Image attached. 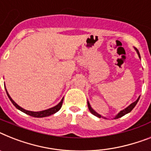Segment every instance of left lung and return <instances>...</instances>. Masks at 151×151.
<instances>
[{"label":"left lung","instance_id":"obj_1","mask_svg":"<svg viewBox=\"0 0 151 151\" xmlns=\"http://www.w3.org/2000/svg\"><path fill=\"white\" fill-rule=\"evenodd\" d=\"M134 49H135V50H136V51H137V54H138V57H139V58H140V53H139L138 50H137V48H135V47H134ZM139 99H140V96H139V97H138L136 101H134V102H133L132 104H130L129 105L128 107H126V108H125V109H124V110H122V111H120V112H119L118 114H116V116H114V119L120 118V117H121V116H124L125 114H128V113H130V111H132L133 109L134 108V107L136 106V104H137V102H138V101H139ZM87 106H88V108H89L90 112H91V114H93V115H94V116H97V117H100V118H101V117H103V118H104V119H107V118H106V117H105V116H101V115L99 114L98 113L96 112V111H95L94 110H93V109L92 108V107H91V104H90L89 101H87Z\"/></svg>","mask_w":151,"mask_h":151}]
</instances>
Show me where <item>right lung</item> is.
<instances>
[{
	"label": "right lung",
	"instance_id": "1",
	"mask_svg": "<svg viewBox=\"0 0 151 151\" xmlns=\"http://www.w3.org/2000/svg\"><path fill=\"white\" fill-rule=\"evenodd\" d=\"M5 90H6V92H7V96H8L9 99L11 100V101L12 102V104L14 105V107H16V108L18 109V110H20V111H22V112L25 113V114H27L30 115V116H34V117H45V116H50V115L54 114H55V113L58 112V111H59L60 108H61L62 104H63V101H64V97H63L61 101H60V103L58 104V105H56V106H54V107H51V108L44 110V111H27V110H25V109H24V108H22L21 107H20V106H19L17 104L15 103L14 101V100H12V98L11 97V96L9 95L7 89L5 88Z\"/></svg>",
	"mask_w": 151,
	"mask_h": 151
}]
</instances>
